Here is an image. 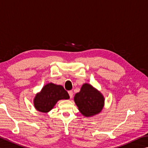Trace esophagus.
Masks as SVG:
<instances>
[{
	"label": "esophagus",
	"instance_id": "34e87169",
	"mask_svg": "<svg viewBox=\"0 0 148 148\" xmlns=\"http://www.w3.org/2000/svg\"><path fill=\"white\" fill-rule=\"evenodd\" d=\"M69 95L70 96V98H72V96H73V92L72 90H69Z\"/></svg>",
	"mask_w": 148,
	"mask_h": 148
}]
</instances>
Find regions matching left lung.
<instances>
[{"mask_svg":"<svg viewBox=\"0 0 148 148\" xmlns=\"http://www.w3.org/2000/svg\"><path fill=\"white\" fill-rule=\"evenodd\" d=\"M74 101L82 114L91 116L98 114L103 109L104 98L92 86L85 83L80 92L75 95Z\"/></svg>","mask_w":148,"mask_h":148,"instance_id":"left-lung-1","label":"left lung"}]
</instances>
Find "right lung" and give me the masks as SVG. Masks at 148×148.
Returning <instances> with one entry per match:
<instances>
[{
  "label": "right lung",
  "instance_id": "obj_1",
  "mask_svg": "<svg viewBox=\"0 0 148 148\" xmlns=\"http://www.w3.org/2000/svg\"><path fill=\"white\" fill-rule=\"evenodd\" d=\"M69 95L63 86L48 83L34 98V106L40 112H47L52 109L58 100H67Z\"/></svg>",
  "mask_w": 148,
  "mask_h": 148
}]
</instances>
